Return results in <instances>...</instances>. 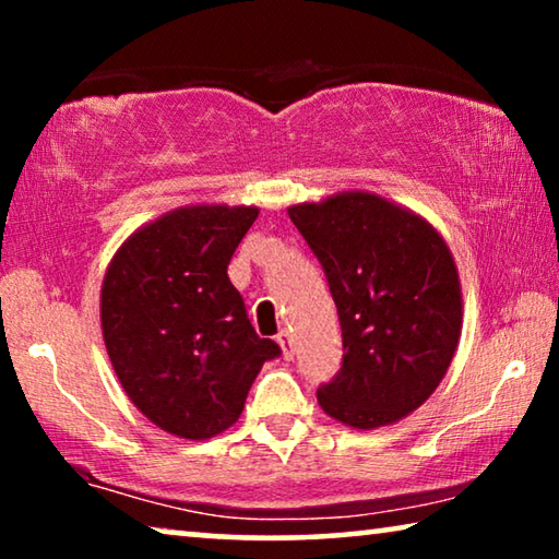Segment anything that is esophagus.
<instances>
[{"label":"esophagus","instance_id":"34e87169","mask_svg":"<svg viewBox=\"0 0 559 559\" xmlns=\"http://www.w3.org/2000/svg\"><path fill=\"white\" fill-rule=\"evenodd\" d=\"M276 340H278V345H281L283 357L293 359V343H290V333H288V330H281Z\"/></svg>","mask_w":559,"mask_h":559}]
</instances>
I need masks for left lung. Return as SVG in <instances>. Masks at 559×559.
Returning <instances> with one entry per match:
<instances>
[{
    "label": "left lung",
    "mask_w": 559,
    "mask_h": 559,
    "mask_svg": "<svg viewBox=\"0 0 559 559\" xmlns=\"http://www.w3.org/2000/svg\"><path fill=\"white\" fill-rule=\"evenodd\" d=\"M288 216L323 263L343 328V367L318 404L353 429L396 424L456 355L463 300L451 249L424 216L362 189L293 204Z\"/></svg>",
    "instance_id": "8db88e82"
}]
</instances>
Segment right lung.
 Listing matches in <instances>:
<instances>
[{
    "label": "right lung",
    "mask_w": 559,
    "mask_h": 559,
    "mask_svg": "<svg viewBox=\"0 0 559 559\" xmlns=\"http://www.w3.org/2000/svg\"><path fill=\"white\" fill-rule=\"evenodd\" d=\"M259 206L189 204L132 231L100 286V328L130 402L179 439L236 424L281 347L259 337L226 266Z\"/></svg>",
    "instance_id": "right-lung-1"
}]
</instances>
